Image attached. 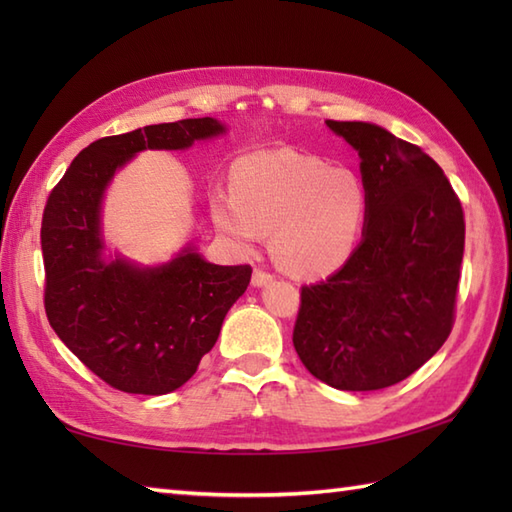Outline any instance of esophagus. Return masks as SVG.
<instances>
[{
    "mask_svg": "<svg viewBox=\"0 0 512 512\" xmlns=\"http://www.w3.org/2000/svg\"><path fill=\"white\" fill-rule=\"evenodd\" d=\"M268 281H273V275H270L268 270H264V268H255V273H253V286L262 288V286L268 284Z\"/></svg>",
    "mask_w": 512,
    "mask_h": 512,
    "instance_id": "34e87169",
    "label": "esophagus"
}]
</instances>
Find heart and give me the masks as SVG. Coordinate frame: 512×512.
<instances>
[{
	"instance_id": "heart-1",
	"label": "heart",
	"mask_w": 512,
	"mask_h": 512,
	"mask_svg": "<svg viewBox=\"0 0 512 512\" xmlns=\"http://www.w3.org/2000/svg\"><path fill=\"white\" fill-rule=\"evenodd\" d=\"M213 224L237 248L273 233L277 264L321 277L354 253L367 217V191L345 167L295 149L248 154L233 169V193H217Z\"/></svg>"
}]
</instances>
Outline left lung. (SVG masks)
<instances>
[{
	"label": "left lung",
	"instance_id": "left-lung-1",
	"mask_svg": "<svg viewBox=\"0 0 512 512\" xmlns=\"http://www.w3.org/2000/svg\"><path fill=\"white\" fill-rule=\"evenodd\" d=\"M361 156L363 239L325 281L301 288L292 343L308 372L343 391L405 380L449 339L464 213L418 145L358 121H325Z\"/></svg>",
	"mask_w": 512,
	"mask_h": 512
}]
</instances>
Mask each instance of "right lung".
<instances>
[{"label":"right lung","instance_id":"obj_1","mask_svg":"<svg viewBox=\"0 0 512 512\" xmlns=\"http://www.w3.org/2000/svg\"><path fill=\"white\" fill-rule=\"evenodd\" d=\"M222 132V123L204 116L99 138L48 195L41 220L48 321L70 352L118 391L160 396L187 383L253 268L215 266L191 248L158 268L121 257L107 262L103 191L138 151L187 149Z\"/></svg>","mask_w":512,"mask_h":512}]
</instances>
